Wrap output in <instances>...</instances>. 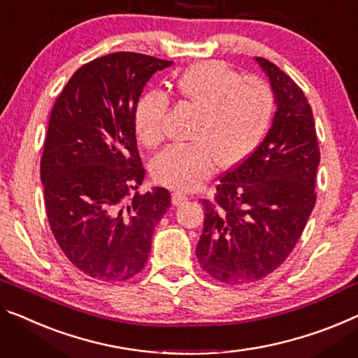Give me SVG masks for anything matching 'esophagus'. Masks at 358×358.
Returning a JSON list of instances; mask_svg holds the SVG:
<instances>
[{
    "instance_id": "esophagus-1",
    "label": "esophagus",
    "mask_w": 358,
    "mask_h": 358,
    "mask_svg": "<svg viewBox=\"0 0 358 358\" xmlns=\"http://www.w3.org/2000/svg\"><path fill=\"white\" fill-rule=\"evenodd\" d=\"M186 201H188V196L180 193V191H177V193L172 194V204L173 206H181V204H185Z\"/></svg>"
}]
</instances>
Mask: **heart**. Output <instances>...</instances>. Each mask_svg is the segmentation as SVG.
I'll return each mask as SVG.
<instances>
[{
	"instance_id": "b5f03b06",
	"label": "heart",
	"mask_w": 358,
	"mask_h": 358,
	"mask_svg": "<svg viewBox=\"0 0 358 358\" xmlns=\"http://www.w3.org/2000/svg\"><path fill=\"white\" fill-rule=\"evenodd\" d=\"M173 93L197 109L191 138L172 145L152 159V177L175 189H193L222 167L243 162L262 143L273 122L276 98L259 77L220 61L197 62L175 78ZM170 99L161 90H148L133 109V127L145 146H157L165 136Z\"/></svg>"
}]
</instances>
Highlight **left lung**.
I'll return each mask as SVG.
<instances>
[{"label": "left lung", "mask_w": 358, "mask_h": 358, "mask_svg": "<svg viewBox=\"0 0 358 358\" xmlns=\"http://www.w3.org/2000/svg\"><path fill=\"white\" fill-rule=\"evenodd\" d=\"M276 98L273 125L243 162L227 170L204 206L196 248L202 270L225 285L254 282L289 257L315 207L320 148L302 88L257 57Z\"/></svg>", "instance_id": "left-lung-1"}]
</instances>
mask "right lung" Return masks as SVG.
Instances as JSON below:
<instances>
[{
  "label": "right lung",
  "instance_id": "obj_1",
  "mask_svg": "<svg viewBox=\"0 0 358 358\" xmlns=\"http://www.w3.org/2000/svg\"><path fill=\"white\" fill-rule=\"evenodd\" d=\"M172 61L112 52L83 64L52 106L40 173L48 223L85 275L125 281L140 273L170 193L133 194L145 180L133 109L154 72Z\"/></svg>",
  "mask_w": 358,
  "mask_h": 358
}]
</instances>
